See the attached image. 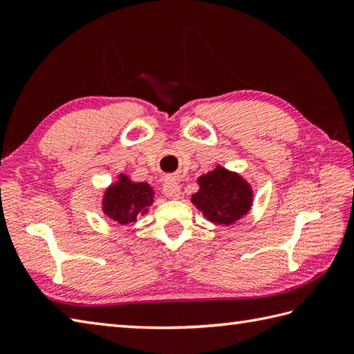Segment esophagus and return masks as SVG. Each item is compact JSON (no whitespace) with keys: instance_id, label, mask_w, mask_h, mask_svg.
I'll list each match as a JSON object with an SVG mask.
<instances>
[{"instance_id":"34e87169","label":"esophagus","mask_w":354,"mask_h":354,"mask_svg":"<svg viewBox=\"0 0 354 354\" xmlns=\"http://www.w3.org/2000/svg\"><path fill=\"white\" fill-rule=\"evenodd\" d=\"M162 192L169 199H178L181 196V185L175 179H165L162 185Z\"/></svg>"}]
</instances>
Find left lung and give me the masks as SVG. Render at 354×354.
I'll use <instances>...</instances> for the list:
<instances>
[{"mask_svg":"<svg viewBox=\"0 0 354 354\" xmlns=\"http://www.w3.org/2000/svg\"><path fill=\"white\" fill-rule=\"evenodd\" d=\"M199 192L192 196L193 204L209 222L217 225H232L250 212L252 190L243 178L223 167L202 175Z\"/></svg>","mask_w":354,"mask_h":354,"instance_id":"left-lung-1","label":"left lung"}]
</instances>
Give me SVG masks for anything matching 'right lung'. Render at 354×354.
Returning a JSON list of instances; mask_svg holds the SVG:
<instances>
[{
  "label": "right lung",
  "mask_w": 354,
  "mask_h": 354,
  "mask_svg": "<svg viewBox=\"0 0 354 354\" xmlns=\"http://www.w3.org/2000/svg\"><path fill=\"white\" fill-rule=\"evenodd\" d=\"M153 201V190L149 184L132 183L120 176V181L104 193L103 212L112 221L126 225L137 221L138 214H146Z\"/></svg>",
  "instance_id": "add662e5"
}]
</instances>
